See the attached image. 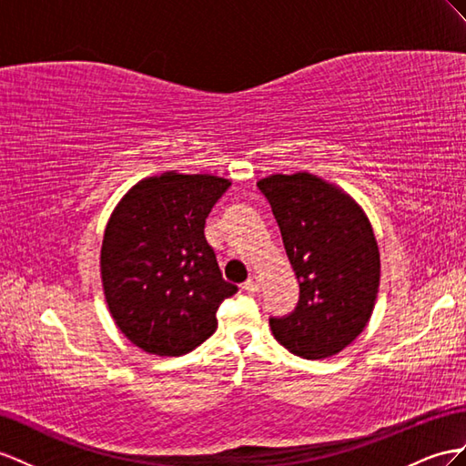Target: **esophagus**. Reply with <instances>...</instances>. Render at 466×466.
<instances>
[{
	"label": "esophagus",
	"mask_w": 466,
	"mask_h": 466,
	"mask_svg": "<svg viewBox=\"0 0 466 466\" xmlns=\"http://www.w3.org/2000/svg\"><path fill=\"white\" fill-rule=\"evenodd\" d=\"M244 291H248V293H258V291H259V278H258V276H249L248 281L244 283Z\"/></svg>",
	"instance_id": "34e87169"
}]
</instances>
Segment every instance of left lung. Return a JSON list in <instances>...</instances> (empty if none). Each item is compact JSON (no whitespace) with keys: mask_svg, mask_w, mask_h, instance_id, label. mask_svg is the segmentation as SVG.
Here are the masks:
<instances>
[{"mask_svg":"<svg viewBox=\"0 0 466 466\" xmlns=\"http://www.w3.org/2000/svg\"><path fill=\"white\" fill-rule=\"evenodd\" d=\"M299 279L293 313L269 327L289 352L320 360L347 349L374 311L380 252L364 210L342 188L311 173L258 181Z\"/></svg>","mask_w":466,"mask_h":466,"instance_id":"obj_1","label":"left lung"}]
</instances>
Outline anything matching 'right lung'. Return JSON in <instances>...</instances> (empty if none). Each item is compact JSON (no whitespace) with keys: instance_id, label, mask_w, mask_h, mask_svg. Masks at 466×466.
<instances>
[{"instance_id":"obj_1","label":"right lung","mask_w":466,"mask_h":466,"mask_svg":"<svg viewBox=\"0 0 466 466\" xmlns=\"http://www.w3.org/2000/svg\"><path fill=\"white\" fill-rule=\"evenodd\" d=\"M230 187L214 175L167 171L131 187L102 240L100 273L117 329L149 354L181 356L217 330L238 288L224 281L205 224Z\"/></svg>"}]
</instances>
